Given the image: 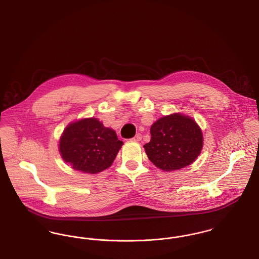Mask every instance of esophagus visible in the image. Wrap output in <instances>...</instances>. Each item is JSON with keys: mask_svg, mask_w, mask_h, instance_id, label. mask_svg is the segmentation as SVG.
I'll return each mask as SVG.
<instances>
[{"mask_svg": "<svg viewBox=\"0 0 259 259\" xmlns=\"http://www.w3.org/2000/svg\"><path fill=\"white\" fill-rule=\"evenodd\" d=\"M132 140H133V141H135V142H140V141L142 140V135H141L140 133H138V134H136V136L133 138Z\"/></svg>", "mask_w": 259, "mask_h": 259, "instance_id": "esophagus-1", "label": "esophagus"}]
</instances>
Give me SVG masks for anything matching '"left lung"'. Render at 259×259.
<instances>
[{
  "label": "left lung",
  "instance_id": "8db88e82",
  "mask_svg": "<svg viewBox=\"0 0 259 259\" xmlns=\"http://www.w3.org/2000/svg\"><path fill=\"white\" fill-rule=\"evenodd\" d=\"M151 141L144 146L156 167L174 171L193 163L203 146L202 132L196 121L181 113L161 117L151 127Z\"/></svg>",
  "mask_w": 259,
  "mask_h": 259
}]
</instances>
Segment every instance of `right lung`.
<instances>
[{
	"mask_svg": "<svg viewBox=\"0 0 259 259\" xmlns=\"http://www.w3.org/2000/svg\"><path fill=\"white\" fill-rule=\"evenodd\" d=\"M122 145L114 130L92 117L72 122L64 129L60 152L73 169L96 174L110 167Z\"/></svg>",
	"mask_w": 259,
	"mask_h": 259,
	"instance_id": "add662e5",
	"label": "right lung"
}]
</instances>
